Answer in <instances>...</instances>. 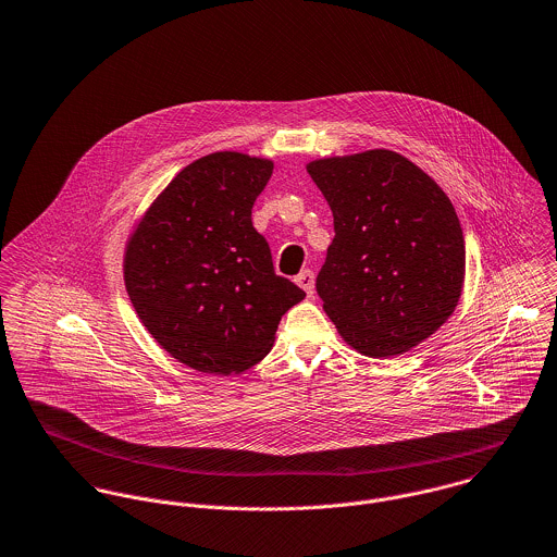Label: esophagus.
<instances>
[{"label":"esophagus","mask_w":557,"mask_h":557,"mask_svg":"<svg viewBox=\"0 0 557 557\" xmlns=\"http://www.w3.org/2000/svg\"><path fill=\"white\" fill-rule=\"evenodd\" d=\"M296 285L302 287L307 292V296L311 298L313 292H315V274L311 270H302L298 276H296Z\"/></svg>","instance_id":"obj_1"}]
</instances>
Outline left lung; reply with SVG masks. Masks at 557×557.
Returning a JSON list of instances; mask_svg holds the SVG:
<instances>
[{"mask_svg":"<svg viewBox=\"0 0 557 557\" xmlns=\"http://www.w3.org/2000/svg\"><path fill=\"white\" fill-rule=\"evenodd\" d=\"M334 239L318 274L323 311L341 338L391 358L429 338L459 305L466 239L448 195L393 150L311 160Z\"/></svg>","mask_w":557,"mask_h":557,"instance_id":"left-lung-1","label":"left lung"}]
</instances>
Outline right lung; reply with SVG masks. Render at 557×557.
<instances>
[{
	"mask_svg": "<svg viewBox=\"0 0 557 557\" xmlns=\"http://www.w3.org/2000/svg\"><path fill=\"white\" fill-rule=\"evenodd\" d=\"M274 162L214 152L184 166L135 225L124 250L131 302L160 347L210 375L268 356L305 292L278 276L250 210Z\"/></svg>",
	"mask_w": 557,
	"mask_h": 557,
	"instance_id": "1",
	"label": "right lung"
}]
</instances>
